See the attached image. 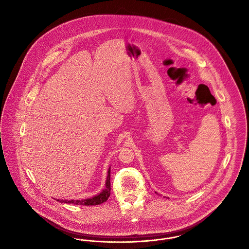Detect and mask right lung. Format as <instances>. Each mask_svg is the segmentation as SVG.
<instances>
[{
  "mask_svg": "<svg viewBox=\"0 0 249 249\" xmlns=\"http://www.w3.org/2000/svg\"><path fill=\"white\" fill-rule=\"evenodd\" d=\"M110 169L109 167L108 172H107V178H106V183H105V188L97 195L93 196L92 198L89 199H84V200H57L61 203H66V204H74V205H84V206H96L100 205L104 202L107 201V199L110 196V191H111V183H110Z\"/></svg>",
  "mask_w": 249,
  "mask_h": 249,
  "instance_id": "1",
  "label": "right lung"
}]
</instances>
